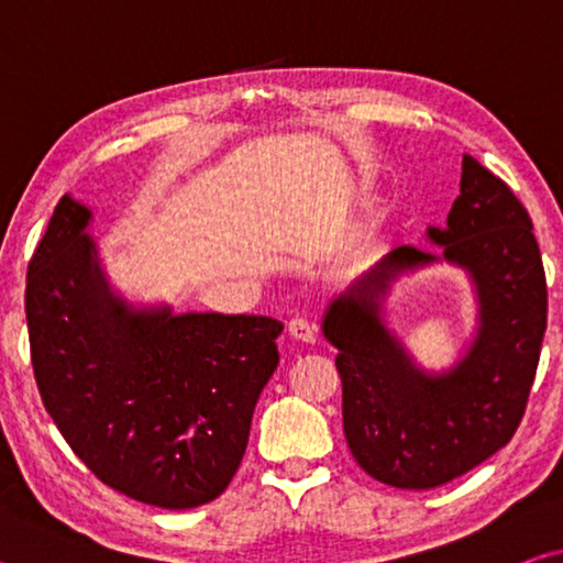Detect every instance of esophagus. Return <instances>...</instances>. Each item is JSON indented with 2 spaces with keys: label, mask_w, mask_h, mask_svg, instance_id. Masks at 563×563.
Here are the masks:
<instances>
[{
  "label": "esophagus",
  "mask_w": 563,
  "mask_h": 563,
  "mask_svg": "<svg viewBox=\"0 0 563 563\" xmlns=\"http://www.w3.org/2000/svg\"><path fill=\"white\" fill-rule=\"evenodd\" d=\"M288 332H290V338L300 340V342H316V325L305 318H292L288 322Z\"/></svg>",
  "instance_id": "1"
}]
</instances>
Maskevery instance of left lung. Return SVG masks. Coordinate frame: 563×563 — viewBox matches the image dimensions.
<instances>
[{
  "label": "left lung",
  "instance_id": "obj_1",
  "mask_svg": "<svg viewBox=\"0 0 563 563\" xmlns=\"http://www.w3.org/2000/svg\"><path fill=\"white\" fill-rule=\"evenodd\" d=\"M442 255L399 245L330 302L322 332L338 347L342 427L352 456L397 489H434L507 444L523 417L547 330V275L531 218L499 176L462 156ZM446 260L475 283L481 328L454 368L427 374L384 322L402 272Z\"/></svg>",
  "mask_w": 563,
  "mask_h": 563
}]
</instances>
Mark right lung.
Segmentation results:
<instances>
[{
  "label": "right lung",
  "instance_id": "right-lung-1",
  "mask_svg": "<svg viewBox=\"0 0 563 563\" xmlns=\"http://www.w3.org/2000/svg\"><path fill=\"white\" fill-rule=\"evenodd\" d=\"M89 223V208L64 196L26 273L42 402L111 489L161 509L201 507L243 460L283 322L133 308L111 290Z\"/></svg>",
  "mask_w": 563,
  "mask_h": 563
}]
</instances>
